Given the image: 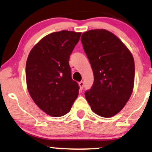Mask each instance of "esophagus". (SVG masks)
Listing matches in <instances>:
<instances>
[{"label":"esophagus","instance_id":"34e87169","mask_svg":"<svg viewBox=\"0 0 152 152\" xmlns=\"http://www.w3.org/2000/svg\"><path fill=\"white\" fill-rule=\"evenodd\" d=\"M78 85H79V87H80V89L82 90L84 86V82L83 81H80L78 83Z\"/></svg>","mask_w":152,"mask_h":152}]
</instances>
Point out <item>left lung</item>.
<instances>
[{
    "label": "left lung",
    "mask_w": 152,
    "mask_h": 152,
    "mask_svg": "<svg viewBox=\"0 0 152 152\" xmlns=\"http://www.w3.org/2000/svg\"><path fill=\"white\" fill-rule=\"evenodd\" d=\"M80 41L94 74L93 85L85 93L86 100L96 114L114 116L124 108L133 90V57L107 30H90L82 34Z\"/></svg>",
    "instance_id": "left-lung-1"
}]
</instances>
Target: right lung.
Listing matches in <instances>:
<instances>
[{
	"instance_id": "obj_1",
	"label": "right lung",
	"mask_w": 152,
	"mask_h": 152,
	"mask_svg": "<svg viewBox=\"0 0 152 152\" xmlns=\"http://www.w3.org/2000/svg\"><path fill=\"white\" fill-rule=\"evenodd\" d=\"M80 32L61 31L45 36L31 50L26 64L28 93L45 114L59 117L71 110L79 86L72 80L70 55Z\"/></svg>"
}]
</instances>
